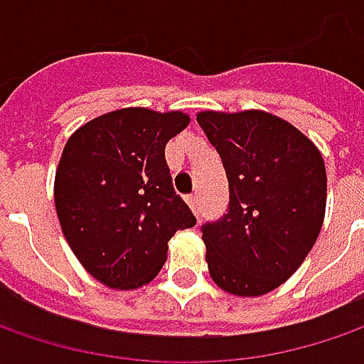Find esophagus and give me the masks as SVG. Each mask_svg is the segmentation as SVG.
Segmentation results:
<instances>
[{"label":"esophagus","mask_w":364,"mask_h":364,"mask_svg":"<svg viewBox=\"0 0 364 364\" xmlns=\"http://www.w3.org/2000/svg\"><path fill=\"white\" fill-rule=\"evenodd\" d=\"M186 203H188V206L192 208V213H196V215L200 213V204H198V198H196V196H192V194L186 196Z\"/></svg>","instance_id":"esophagus-1"}]
</instances>
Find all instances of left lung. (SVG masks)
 I'll return each instance as SVG.
<instances>
[{
  "instance_id": "obj_1",
  "label": "left lung",
  "mask_w": 364,
  "mask_h": 364,
  "mask_svg": "<svg viewBox=\"0 0 364 364\" xmlns=\"http://www.w3.org/2000/svg\"><path fill=\"white\" fill-rule=\"evenodd\" d=\"M229 180L227 215L203 225L206 263L232 296H263L291 277L314 247L326 210L318 147L265 111L196 115Z\"/></svg>"
}]
</instances>
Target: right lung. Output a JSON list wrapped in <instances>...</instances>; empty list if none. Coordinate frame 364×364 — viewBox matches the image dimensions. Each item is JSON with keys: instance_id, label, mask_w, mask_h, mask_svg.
Masks as SVG:
<instances>
[{"instance_id": "obj_1", "label": "right lung", "mask_w": 364, "mask_h": 364, "mask_svg": "<svg viewBox=\"0 0 364 364\" xmlns=\"http://www.w3.org/2000/svg\"><path fill=\"white\" fill-rule=\"evenodd\" d=\"M190 117L127 107L73 133L54 180L64 237L82 267L113 289L151 282L168 241L196 218L172 186L166 144Z\"/></svg>"}]
</instances>
